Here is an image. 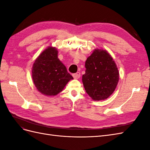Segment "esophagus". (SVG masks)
<instances>
[{"label":"esophagus","mask_w":150,"mask_h":150,"mask_svg":"<svg viewBox=\"0 0 150 150\" xmlns=\"http://www.w3.org/2000/svg\"><path fill=\"white\" fill-rule=\"evenodd\" d=\"M72 76H73V78L74 79H79L80 78V76H81V74H80L79 72H77L76 73H74V74H72Z\"/></svg>","instance_id":"obj_1"}]
</instances>
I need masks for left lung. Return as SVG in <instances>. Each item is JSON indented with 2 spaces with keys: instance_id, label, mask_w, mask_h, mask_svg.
I'll return each instance as SVG.
<instances>
[{
  "instance_id": "obj_1",
  "label": "left lung",
  "mask_w": 150,
  "mask_h": 150,
  "mask_svg": "<svg viewBox=\"0 0 150 150\" xmlns=\"http://www.w3.org/2000/svg\"><path fill=\"white\" fill-rule=\"evenodd\" d=\"M83 83L86 92L94 101L110 97L119 81V71L112 57L106 51L95 49L85 62Z\"/></svg>"
}]
</instances>
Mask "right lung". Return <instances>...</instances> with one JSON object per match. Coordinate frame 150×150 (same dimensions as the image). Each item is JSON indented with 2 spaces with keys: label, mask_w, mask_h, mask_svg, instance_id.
<instances>
[{
  "label": "right lung",
  "mask_w": 150,
  "mask_h": 150,
  "mask_svg": "<svg viewBox=\"0 0 150 150\" xmlns=\"http://www.w3.org/2000/svg\"><path fill=\"white\" fill-rule=\"evenodd\" d=\"M56 48L49 47L40 54L32 68L34 85L46 96H56L61 92L72 76L57 57Z\"/></svg>",
  "instance_id": "obj_1"
}]
</instances>
